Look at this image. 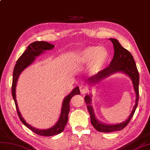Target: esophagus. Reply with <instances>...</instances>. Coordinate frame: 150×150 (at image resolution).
Instances as JSON below:
<instances>
[{"instance_id":"obj_1","label":"esophagus","mask_w":150,"mask_h":150,"mask_svg":"<svg viewBox=\"0 0 150 150\" xmlns=\"http://www.w3.org/2000/svg\"><path fill=\"white\" fill-rule=\"evenodd\" d=\"M80 91H81V93L82 94H85L87 92H88V88H86V86H85L84 85H81L80 86Z\"/></svg>"}]
</instances>
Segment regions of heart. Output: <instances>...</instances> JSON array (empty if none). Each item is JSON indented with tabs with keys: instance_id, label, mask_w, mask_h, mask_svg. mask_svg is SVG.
<instances>
[{
	"instance_id": "b5f03b06",
	"label": "heart",
	"mask_w": 150,
	"mask_h": 150,
	"mask_svg": "<svg viewBox=\"0 0 150 150\" xmlns=\"http://www.w3.org/2000/svg\"><path fill=\"white\" fill-rule=\"evenodd\" d=\"M107 57V51L103 47H88L79 52L76 57V61L81 64L88 63L89 73L95 74L102 69Z\"/></svg>"
}]
</instances>
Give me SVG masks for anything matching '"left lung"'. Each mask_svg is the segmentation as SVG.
I'll use <instances>...</instances> for the list:
<instances>
[{
  "label": "left lung",
  "mask_w": 150,
  "mask_h": 150,
  "mask_svg": "<svg viewBox=\"0 0 150 150\" xmlns=\"http://www.w3.org/2000/svg\"><path fill=\"white\" fill-rule=\"evenodd\" d=\"M109 40H110L113 44L114 50V57L112 61L110 62L109 67L102 69V71H100L97 74L88 78L86 82L90 84L93 85L114 74L117 72H123L129 76L132 80L134 85V91L136 94V100H135V104L133 110L126 121L116 125H107L101 123L96 119L95 113H94L93 107L91 106V94L89 95H86L84 100L90 114V116H91V123L97 131L101 132H112L123 129L130 122L132 117H133L137 107L139 101V75L134 57L130 52L121 46V45L116 39L110 38Z\"/></svg>",
  "instance_id": "obj_1"
}]
</instances>
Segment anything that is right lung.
Masks as SVG:
<instances>
[{
    "instance_id": "1",
    "label": "right lung",
    "mask_w": 150,
    "mask_h": 150,
    "mask_svg": "<svg viewBox=\"0 0 150 150\" xmlns=\"http://www.w3.org/2000/svg\"><path fill=\"white\" fill-rule=\"evenodd\" d=\"M54 46L55 45L48 43L46 42V41H35V42L30 43L27 48L26 50L23 52L22 55L18 59V61H16L15 68H14L13 74L12 96L14 101H15L16 109L20 120L24 124V125H25L28 128H29L30 130H32L35 134L46 137L57 135L61 133L62 132H63L64 128L66 125L67 124L68 120V114L69 112V102H70V100L73 96L80 94V90L79 87L77 86L75 88L72 90V91L64 98L63 102H62L60 117H59V119L57 123L54 126L48 128V129L45 130L38 129V128L30 126V125L26 123V121L24 120L18 109V104H17L16 102L15 92L17 81H18V77L21 73L27 67H28L29 65L33 63L36 59V57H38V55L43 53L45 50H50L53 49Z\"/></svg>"
}]
</instances>
